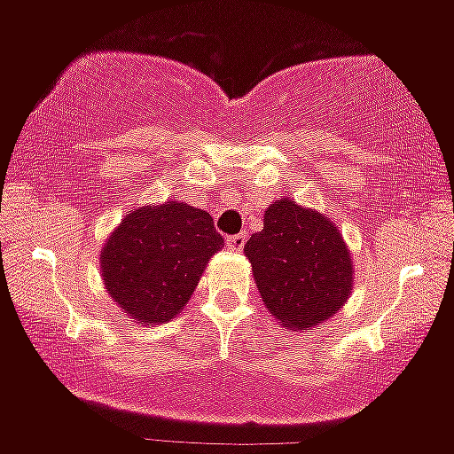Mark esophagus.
Masks as SVG:
<instances>
[{
  "label": "esophagus",
  "instance_id": "obj_1",
  "mask_svg": "<svg viewBox=\"0 0 454 454\" xmlns=\"http://www.w3.org/2000/svg\"><path fill=\"white\" fill-rule=\"evenodd\" d=\"M247 239H248L247 232H239V235H231L226 239V247L232 248V251H241V248H244V244H247Z\"/></svg>",
  "mask_w": 454,
  "mask_h": 454
}]
</instances>
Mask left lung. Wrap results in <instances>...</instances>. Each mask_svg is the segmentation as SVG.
Here are the masks:
<instances>
[{
	"label": "left lung",
	"mask_w": 454,
	"mask_h": 454,
	"mask_svg": "<svg viewBox=\"0 0 454 454\" xmlns=\"http://www.w3.org/2000/svg\"><path fill=\"white\" fill-rule=\"evenodd\" d=\"M244 255L264 307L291 332L332 320L354 289L351 253L336 223L289 197L266 207L264 228Z\"/></svg>",
	"instance_id": "1"
}]
</instances>
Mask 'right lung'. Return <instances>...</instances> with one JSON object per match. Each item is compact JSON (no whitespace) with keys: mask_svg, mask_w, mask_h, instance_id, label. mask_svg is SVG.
Returning a JSON list of instances; mask_svg holds the SVG:
<instances>
[{"mask_svg":"<svg viewBox=\"0 0 454 454\" xmlns=\"http://www.w3.org/2000/svg\"><path fill=\"white\" fill-rule=\"evenodd\" d=\"M223 247L206 210L163 201L129 210L100 251L109 298L131 323L165 325L184 311L207 262Z\"/></svg>","mask_w":454,"mask_h":454,"instance_id":"right-lung-1","label":"right lung"}]
</instances>
